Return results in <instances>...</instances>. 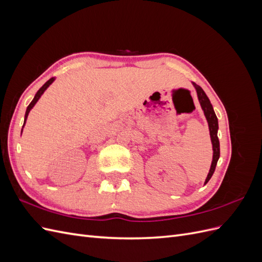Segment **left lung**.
<instances>
[{
	"label": "left lung",
	"mask_w": 262,
	"mask_h": 262,
	"mask_svg": "<svg viewBox=\"0 0 262 262\" xmlns=\"http://www.w3.org/2000/svg\"><path fill=\"white\" fill-rule=\"evenodd\" d=\"M193 86L195 87V91L198 94V98H199L200 105L202 107V110L204 113L205 118H207L208 123H209V129H210V136H211V141H212V145H213V161L211 164V168L208 173V177L205 179V184H208V181L211 179L214 170H215L217 161L220 158V141L217 138V130H219V122H217V118L215 113H214L213 107L211 105V101L208 98L207 94L204 93V91L201 89L199 85H196L193 83Z\"/></svg>",
	"instance_id": "1"
}]
</instances>
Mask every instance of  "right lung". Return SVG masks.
I'll return each instance as SVG.
<instances>
[{
  "instance_id": "add662e5",
  "label": "right lung",
  "mask_w": 262,
  "mask_h": 262,
  "mask_svg": "<svg viewBox=\"0 0 262 262\" xmlns=\"http://www.w3.org/2000/svg\"><path fill=\"white\" fill-rule=\"evenodd\" d=\"M53 81H54V78H53V77H51L50 80H49V81H47V82H46V83L40 87V90H39V91L36 93V95H35V97H34L33 101H31L30 104L28 105V107H27L26 114H25V121H24V124H25V122H26V119H27V117H28V114H29V112H30V109L35 106V104H36V102L38 101V99L40 98V96H41V95L43 94V92H45L47 89H48L49 85H50ZM23 126H24V125H23Z\"/></svg>"
}]
</instances>
